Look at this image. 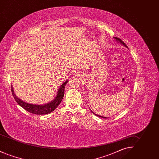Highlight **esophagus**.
<instances>
[{
  "label": "esophagus",
  "mask_w": 159,
  "mask_h": 159,
  "mask_svg": "<svg viewBox=\"0 0 159 159\" xmlns=\"http://www.w3.org/2000/svg\"><path fill=\"white\" fill-rule=\"evenodd\" d=\"M75 76H77V75H79V74H78V72H76V73H75Z\"/></svg>",
  "instance_id": "1"
}]
</instances>
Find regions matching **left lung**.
<instances>
[{
	"instance_id": "8db88e82",
	"label": "left lung",
	"mask_w": 159,
	"mask_h": 159,
	"mask_svg": "<svg viewBox=\"0 0 159 159\" xmlns=\"http://www.w3.org/2000/svg\"><path fill=\"white\" fill-rule=\"evenodd\" d=\"M114 39L117 40V41H118V42H119L120 43V44H121V45H123V46H125L126 48H128V47L126 46V45L121 40V39H119V38H114ZM91 111L92 112V111L91 110ZM92 113L94 114L95 115H96L97 116H98V117H101V118H104V119H108V117H104V116H99V115H98V114H97L94 113L93 112H92Z\"/></svg>"
}]
</instances>
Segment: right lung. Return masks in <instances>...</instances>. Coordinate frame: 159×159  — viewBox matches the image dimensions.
Returning a JSON list of instances; mask_svg holds the SVG:
<instances>
[{
    "label": "right lung",
    "mask_w": 159,
    "mask_h": 159,
    "mask_svg": "<svg viewBox=\"0 0 159 159\" xmlns=\"http://www.w3.org/2000/svg\"><path fill=\"white\" fill-rule=\"evenodd\" d=\"M68 80H66L65 82L62 84L60 88H59L58 91L57 92V96L55 97V99L53 101H52L50 102H48L46 104L43 105H36V104H29L27 102H25L24 101H22L21 99L18 98L14 93V91L13 89L12 86H11V91L12 95L14 98L15 99L16 102L21 106L24 109H25L26 111L30 112L31 113L34 114H46L50 113L53 110H55L57 107L59 106L60 104L62 99L64 97V88L68 82Z\"/></svg>",
    "instance_id": "1"
}]
</instances>
